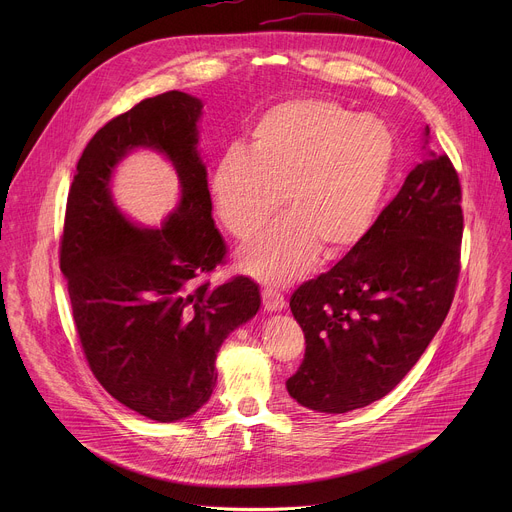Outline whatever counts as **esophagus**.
Masks as SVG:
<instances>
[{"instance_id":"1","label":"esophagus","mask_w":512,"mask_h":512,"mask_svg":"<svg viewBox=\"0 0 512 512\" xmlns=\"http://www.w3.org/2000/svg\"><path fill=\"white\" fill-rule=\"evenodd\" d=\"M261 298H263V308L267 312H281L285 308V298L275 287H265L261 291Z\"/></svg>"}]
</instances>
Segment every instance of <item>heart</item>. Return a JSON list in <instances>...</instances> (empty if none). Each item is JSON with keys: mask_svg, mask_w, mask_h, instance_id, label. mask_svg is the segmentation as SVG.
<instances>
[{"mask_svg": "<svg viewBox=\"0 0 512 512\" xmlns=\"http://www.w3.org/2000/svg\"><path fill=\"white\" fill-rule=\"evenodd\" d=\"M395 164L385 123L354 115L330 99L300 97L267 109L249 133V150L231 145L218 158L210 192L225 229L253 237L277 212L287 214L239 255L243 271L287 283L316 261L336 259L369 233Z\"/></svg>", "mask_w": 512, "mask_h": 512, "instance_id": "heart-1", "label": "heart"}]
</instances>
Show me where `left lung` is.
<instances>
[{
    "label": "left lung",
    "mask_w": 512,
    "mask_h": 512,
    "mask_svg": "<svg viewBox=\"0 0 512 512\" xmlns=\"http://www.w3.org/2000/svg\"><path fill=\"white\" fill-rule=\"evenodd\" d=\"M399 194L344 259L300 285L289 308L306 336L287 393L320 413H346L391 393L442 328L460 275L462 188L429 148Z\"/></svg>",
    "instance_id": "left-lung-1"
}]
</instances>
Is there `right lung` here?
Segmentation results:
<instances>
[{"mask_svg": "<svg viewBox=\"0 0 512 512\" xmlns=\"http://www.w3.org/2000/svg\"><path fill=\"white\" fill-rule=\"evenodd\" d=\"M200 115V99L168 91L101 127L77 164L60 241L93 375L119 403L162 423L210 399L218 350L261 306L249 277L200 281L227 253L198 152ZM135 149L162 153L181 180L179 206L158 230L133 226L110 194L116 166Z\"/></svg>", "mask_w": 512, "mask_h": 512, "instance_id": "add662e5", "label": "right lung"}]
</instances>
